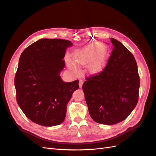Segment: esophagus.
<instances>
[{
  "label": "esophagus",
  "mask_w": 156,
  "mask_h": 156,
  "mask_svg": "<svg viewBox=\"0 0 156 156\" xmlns=\"http://www.w3.org/2000/svg\"><path fill=\"white\" fill-rule=\"evenodd\" d=\"M83 83V80H79V87H80V88H81V87H82Z\"/></svg>",
  "instance_id": "1"
}]
</instances>
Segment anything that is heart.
<instances>
[{
    "label": "heart",
    "mask_w": 156,
    "mask_h": 156,
    "mask_svg": "<svg viewBox=\"0 0 156 156\" xmlns=\"http://www.w3.org/2000/svg\"><path fill=\"white\" fill-rule=\"evenodd\" d=\"M93 51L90 48H84L76 51L73 54L74 61L78 64L84 65L90 62L93 58ZM67 62L69 67L75 69V65L70 59H67ZM98 69V63L94 62L91 66L92 71H96Z\"/></svg>",
    "instance_id": "obj_1"
}]
</instances>
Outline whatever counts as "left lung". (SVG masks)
I'll return each mask as SVG.
<instances>
[{
	"label": "left lung",
	"instance_id": "1",
	"mask_svg": "<svg viewBox=\"0 0 156 156\" xmlns=\"http://www.w3.org/2000/svg\"><path fill=\"white\" fill-rule=\"evenodd\" d=\"M112 51L99 73L85 78L82 88L89 114L98 123L125 120L138 103L140 76L133 55L111 38Z\"/></svg>",
	"mask_w": 156,
	"mask_h": 156
}]
</instances>
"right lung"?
I'll return each instance as SVG.
<instances>
[{
    "label": "right lung",
    "instance_id": "right-lung-1",
    "mask_svg": "<svg viewBox=\"0 0 156 156\" xmlns=\"http://www.w3.org/2000/svg\"><path fill=\"white\" fill-rule=\"evenodd\" d=\"M73 44L62 39H40L22 52L14 78L16 101L31 121L54 126L64 121L67 104L78 80L67 83L59 76L66 50Z\"/></svg>",
    "mask_w": 156,
    "mask_h": 156
}]
</instances>
